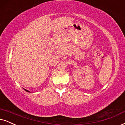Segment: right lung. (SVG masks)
<instances>
[{
	"instance_id": "add662e5",
	"label": "right lung",
	"mask_w": 125,
	"mask_h": 125,
	"mask_svg": "<svg viewBox=\"0 0 125 125\" xmlns=\"http://www.w3.org/2000/svg\"><path fill=\"white\" fill-rule=\"evenodd\" d=\"M25 91H26V92H29V91H28V90H26V89H25Z\"/></svg>"
}]
</instances>
